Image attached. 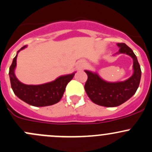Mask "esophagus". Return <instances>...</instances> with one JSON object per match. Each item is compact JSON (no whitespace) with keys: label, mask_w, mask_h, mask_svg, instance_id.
I'll list each match as a JSON object with an SVG mask.
<instances>
[{"label":"esophagus","mask_w":152,"mask_h":152,"mask_svg":"<svg viewBox=\"0 0 152 152\" xmlns=\"http://www.w3.org/2000/svg\"><path fill=\"white\" fill-rule=\"evenodd\" d=\"M84 66H85V63H84L83 62H79V65H78V69H79V70H82L84 67Z\"/></svg>","instance_id":"obj_1"}]
</instances>
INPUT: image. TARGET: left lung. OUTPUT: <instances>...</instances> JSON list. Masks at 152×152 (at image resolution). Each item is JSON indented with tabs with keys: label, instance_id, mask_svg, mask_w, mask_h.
I'll use <instances>...</instances> for the list:
<instances>
[{
	"label": "left lung",
	"instance_id": "1",
	"mask_svg": "<svg viewBox=\"0 0 152 152\" xmlns=\"http://www.w3.org/2000/svg\"><path fill=\"white\" fill-rule=\"evenodd\" d=\"M120 53H126L133 59L132 76L124 82H108L103 80L96 73L85 70L87 80L85 90L93 103L107 107L122 104L137 91L141 78V70L137 56L125 43H118Z\"/></svg>",
	"mask_w": 152,
	"mask_h": 152
}]
</instances>
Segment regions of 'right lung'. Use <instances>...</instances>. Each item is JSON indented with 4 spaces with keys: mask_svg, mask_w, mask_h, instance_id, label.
<instances>
[{
    "mask_svg": "<svg viewBox=\"0 0 152 152\" xmlns=\"http://www.w3.org/2000/svg\"><path fill=\"white\" fill-rule=\"evenodd\" d=\"M25 46L19 50H23ZM16 56L13 59L10 67V82L14 93L26 103L34 107H45L58 103L63 96L65 87L74 76L75 73L58 77L53 82L39 85H28L23 84L16 78L15 69L17 65Z\"/></svg>",
    "mask_w": 152,
    "mask_h": 152,
    "instance_id": "obj_1",
    "label": "right lung"
}]
</instances>
